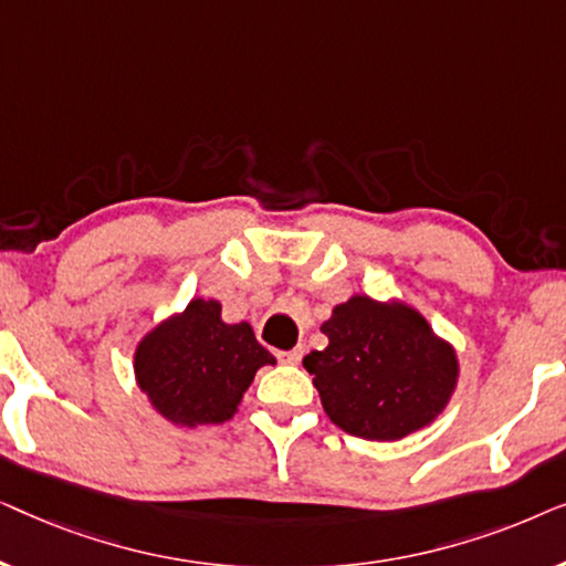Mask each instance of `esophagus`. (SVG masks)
Wrapping results in <instances>:
<instances>
[{
	"instance_id": "1",
	"label": "esophagus",
	"mask_w": 566,
	"mask_h": 566,
	"mask_svg": "<svg viewBox=\"0 0 566 566\" xmlns=\"http://www.w3.org/2000/svg\"><path fill=\"white\" fill-rule=\"evenodd\" d=\"M277 358H281L283 363H289V366H296V363H301V358H304V350H301V347H293V350L277 353Z\"/></svg>"
}]
</instances>
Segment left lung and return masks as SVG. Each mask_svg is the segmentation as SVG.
<instances>
[{
    "label": "left lung",
    "mask_w": 566,
    "mask_h": 566,
    "mask_svg": "<svg viewBox=\"0 0 566 566\" xmlns=\"http://www.w3.org/2000/svg\"><path fill=\"white\" fill-rule=\"evenodd\" d=\"M319 329L329 343L304 368L329 420L355 438L391 443L420 432L459 386L455 347L407 301L353 293Z\"/></svg>",
    "instance_id": "1"
}]
</instances>
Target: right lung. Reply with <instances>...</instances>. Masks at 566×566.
Here are the masks:
<instances>
[{"label": "right lung", "instance_id": "1", "mask_svg": "<svg viewBox=\"0 0 566 566\" xmlns=\"http://www.w3.org/2000/svg\"><path fill=\"white\" fill-rule=\"evenodd\" d=\"M262 366H275V358L252 324H227L221 301L200 296L154 324L134 350L138 389L177 428L231 420Z\"/></svg>", "mask_w": 566, "mask_h": 566}]
</instances>
